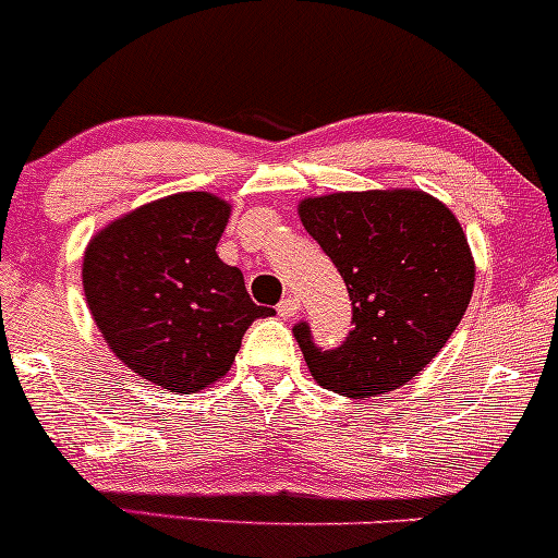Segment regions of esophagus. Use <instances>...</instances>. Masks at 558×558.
Wrapping results in <instances>:
<instances>
[{"mask_svg":"<svg viewBox=\"0 0 558 558\" xmlns=\"http://www.w3.org/2000/svg\"><path fill=\"white\" fill-rule=\"evenodd\" d=\"M299 310H301V304H299V299L293 296V293H291V296H286V299L280 301V304H278V315L283 317V319L296 317V315H299Z\"/></svg>","mask_w":558,"mask_h":558,"instance_id":"1","label":"esophagus"}]
</instances>
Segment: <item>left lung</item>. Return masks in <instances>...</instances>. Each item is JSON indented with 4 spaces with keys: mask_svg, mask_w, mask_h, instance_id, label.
Segmentation results:
<instances>
[{
    "mask_svg": "<svg viewBox=\"0 0 558 558\" xmlns=\"http://www.w3.org/2000/svg\"><path fill=\"white\" fill-rule=\"evenodd\" d=\"M299 217L354 306V330L332 351L312 343L310 325L293 328L312 377L349 399L407 386L462 323L475 288L457 215L420 189H373L301 198Z\"/></svg>",
    "mask_w": 558,
    "mask_h": 558,
    "instance_id": "1",
    "label": "left lung"
}]
</instances>
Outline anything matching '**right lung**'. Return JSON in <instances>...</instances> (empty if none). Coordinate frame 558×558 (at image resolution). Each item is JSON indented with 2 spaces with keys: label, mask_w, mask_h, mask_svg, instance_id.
I'll list each match as a JSON object with an SVG mask.
<instances>
[{
  "label": "right lung",
  "mask_w": 558,
  "mask_h": 558,
  "mask_svg": "<svg viewBox=\"0 0 558 558\" xmlns=\"http://www.w3.org/2000/svg\"><path fill=\"white\" fill-rule=\"evenodd\" d=\"M228 217L226 198L181 191L107 222L83 252L96 328L120 362L170 393L226 377L248 325L272 315L217 257Z\"/></svg>",
  "instance_id": "add662e5"
}]
</instances>
